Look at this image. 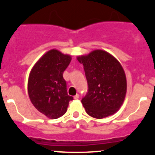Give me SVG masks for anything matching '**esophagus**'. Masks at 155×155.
Returning a JSON list of instances; mask_svg holds the SVG:
<instances>
[{
	"mask_svg": "<svg viewBox=\"0 0 155 155\" xmlns=\"http://www.w3.org/2000/svg\"><path fill=\"white\" fill-rule=\"evenodd\" d=\"M78 98H79V94H77L76 95H74V99H78Z\"/></svg>",
	"mask_w": 155,
	"mask_h": 155,
	"instance_id": "obj_1",
	"label": "esophagus"
}]
</instances>
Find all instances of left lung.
<instances>
[{"mask_svg":"<svg viewBox=\"0 0 155 155\" xmlns=\"http://www.w3.org/2000/svg\"><path fill=\"white\" fill-rule=\"evenodd\" d=\"M84 66L88 90L81 103L91 117L102 119L120 109L127 93L124 70L108 52L96 50L78 57Z\"/></svg>","mask_w":155,"mask_h":155,"instance_id":"obj_1","label":"left lung"}]
</instances>
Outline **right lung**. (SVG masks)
I'll return each instance as SVG.
<instances>
[{"label":"right lung","mask_w":155,"mask_h":155,"mask_svg":"<svg viewBox=\"0 0 155 155\" xmlns=\"http://www.w3.org/2000/svg\"><path fill=\"white\" fill-rule=\"evenodd\" d=\"M71 57L53 49L35 63L29 74L28 93L32 105L48 118L54 120L64 115L73 100L67 91L63 74Z\"/></svg>","instance_id":"add662e5"}]
</instances>
